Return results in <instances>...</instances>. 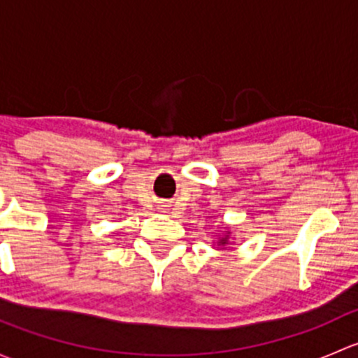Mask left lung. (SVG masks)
I'll list each match as a JSON object with an SVG mask.
<instances>
[{
    "label": "left lung",
    "mask_w": 358,
    "mask_h": 358,
    "mask_svg": "<svg viewBox=\"0 0 358 358\" xmlns=\"http://www.w3.org/2000/svg\"><path fill=\"white\" fill-rule=\"evenodd\" d=\"M227 239H229V237H223V239L220 241V244H227Z\"/></svg>",
    "instance_id": "left-lung-1"
}]
</instances>
